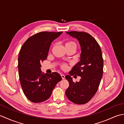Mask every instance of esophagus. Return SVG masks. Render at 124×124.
<instances>
[{
	"label": "esophagus",
	"mask_w": 124,
	"mask_h": 124,
	"mask_svg": "<svg viewBox=\"0 0 124 124\" xmlns=\"http://www.w3.org/2000/svg\"><path fill=\"white\" fill-rule=\"evenodd\" d=\"M61 77H62V79H64L65 78V76H64V75H63V74L61 75Z\"/></svg>",
	"instance_id": "obj_1"
}]
</instances>
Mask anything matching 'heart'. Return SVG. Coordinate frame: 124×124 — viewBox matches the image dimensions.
I'll list each match as a JSON object with an SVG mask.
<instances>
[{
	"label": "heart",
	"instance_id": "1",
	"mask_svg": "<svg viewBox=\"0 0 124 124\" xmlns=\"http://www.w3.org/2000/svg\"><path fill=\"white\" fill-rule=\"evenodd\" d=\"M65 48L66 50L68 49H73L75 51L76 49H77V44H76L75 41L72 40H68L65 42L64 43ZM61 68L63 69H66L67 68V65L65 64H63L61 65Z\"/></svg>",
	"mask_w": 124,
	"mask_h": 124
}]
</instances>
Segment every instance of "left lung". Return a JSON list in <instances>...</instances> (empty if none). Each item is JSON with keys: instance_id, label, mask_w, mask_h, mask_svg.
<instances>
[{"instance_id": "obj_1", "label": "left lung", "mask_w": 124, "mask_h": 124, "mask_svg": "<svg viewBox=\"0 0 124 124\" xmlns=\"http://www.w3.org/2000/svg\"><path fill=\"white\" fill-rule=\"evenodd\" d=\"M66 33L77 39L81 48L80 61L65 76L69 86L65 94L74 103L83 104L90 101L98 89L103 73V60L101 49L96 40L85 32L70 31ZM79 75V82L74 83L71 75Z\"/></svg>"}]
</instances>
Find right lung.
I'll use <instances>...</instances> for the list:
<instances>
[{
	"mask_svg": "<svg viewBox=\"0 0 124 124\" xmlns=\"http://www.w3.org/2000/svg\"><path fill=\"white\" fill-rule=\"evenodd\" d=\"M62 32L43 31L29 38L18 55V70L23 93L33 103L46 101L51 96L56 84L62 80L59 73H42L40 64L46 59L52 41Z\"/></svg>",
	"mask_w": 124,
	"mask_h": 124,
	"instance_id": "obj_1",
	"label": "right lung"
}]
</instances>
